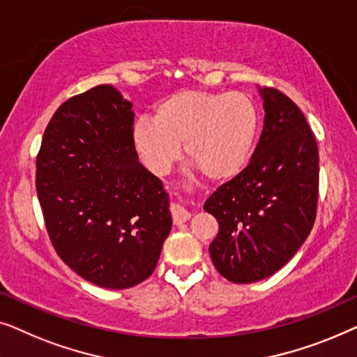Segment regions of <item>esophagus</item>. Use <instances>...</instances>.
<instances>
[{
    "label": "esophagus",
    "mask_w": 357,
    "mask_h": 357,
    "mask_svg": "<svg viewBox=\"0 0 357 357\" xmlns=\"http://www.w3.org/2000/svg\"><path fill=\"white\" fill-rule=\"evenodd\" d=\"M172 217L174 225H183L190 218V212L181 207V205H173L172 207Z\"/></svg>",
    "instance_id": "esophagus-1"
}]
</instances>
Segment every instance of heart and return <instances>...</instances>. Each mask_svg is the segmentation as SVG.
Segmentation results:
<instances>
[{"instance_id": "b5f03b06", "label": "heart", "mask_w": 357, "mask_h": 357, "mask_svg": "<svg viewBox=\"0 0 357 357\" xmlns=\"http://www.w3.org/2000/svg\"><path fill=\"white\" fill-rule=\"evenodd\" d=\"M259 130V109L244 92L183 90L160 102L153 121L139 119L132 139L139 157L163 174L184 145L188 162L212 183H228L248 167Z\"/></svg>"}]
</instances>
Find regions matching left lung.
I'll return each mask as SVG.
<instances>
[{"mask_svg": "<svg viewBox=\"0 0 357 357\" xmlns=\"http://www.w3.org/2000/svg\"><path fill=\"white\" fill-rule=\"evenodd\" d=\"M265 119L250 163L205 200L218 222L210 244L215 268L233 283H254L286 265L314 227L319 149L298 105L260 89Z\"/></svg>", "mask_w": 357, "mask_h": 357, "instance_id": "left-lung-1", "label": "left lung"}]
</instances>
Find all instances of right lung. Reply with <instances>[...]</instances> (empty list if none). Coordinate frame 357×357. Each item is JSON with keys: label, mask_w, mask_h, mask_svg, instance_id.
I'll use <instances>...</instances> for the list:
<instances>
[{"label": "right lung", "mask_w": 357, "mask_h": 357, "mask_svg": "<svg viewBox=\"0 0 357 357\" xmlns=\"http://www.w3.org/2000/svg\"><path fill=\"white\" fill-rule=\"evenodd\" d=\"M132 105L108 84L66 100L37 155V195L50 241L90 283L126 289L157 267L172 231L162 181L139 162Z\"/></svg>", "instance_id": "right-lung-1"}]
</instances>
